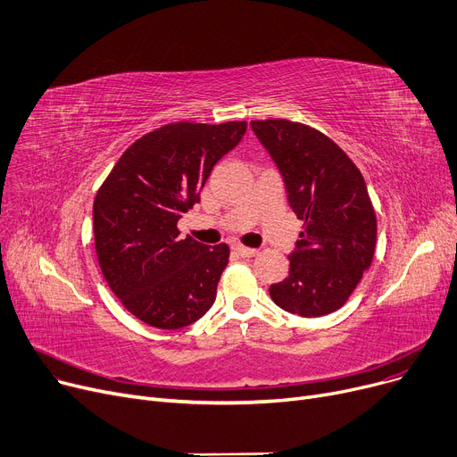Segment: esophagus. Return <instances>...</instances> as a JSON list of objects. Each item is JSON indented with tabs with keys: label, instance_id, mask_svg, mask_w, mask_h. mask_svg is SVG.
Instances as JSON below:
<instances>
[{
	"label": "esophagus",
	"instance_id": "esophagus-1",
	"mask_svg": "<svg viewBox=\"0 0 457 457\" xmlns=\"http://www.w3.org/2000/svg\"><path fill=\"white\" fill-rule=\"evenodd\" d=\"M233 250L241 257H253V255H257L255 248H248V246H243V245H235Z\"/></svg>",
	"mask_w": 457,
	"mask_h": 457
}]
</instances>
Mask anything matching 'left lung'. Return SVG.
Here are the masks:
<instances>
[{
    "label": "left lung",
    "instance_id": "8db88e82",
    "mask_svg": "<svg viewBox=\"0 0 457 457\" xmlns=\"http://www.w3.org/2000/svg\"><path fill=\"white\" fill-rule=\"evenodd\" d=\"M250 126L303 220L289 276L270 285V298L293 315H329L346 303L374 257L376 212L367 183L337 144L313 128L283 118Z\"/></svg>",
    "mask_w": 457,
    "mask_h": 457
}]
</instances>
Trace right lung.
Listing matches in <instances>:
<instances>
[{"label": "right lung", "mask_w": 457, "mask_h": 457, "mask_svg": "<svg viewBox=\"0 0 457 457\" xmlns=\"http://www.w3.org/2000/svg\"><path fill=\"white\" fill-rule=\"evenodd\" d=\"M245 133L246 122L162 126L133 142L100 187L96 253L111 291L138 320L179 329L214 303L229 248L179 238L178 220Z\"/></svg>", "instance_id": "add662e5"}]
</instances>
